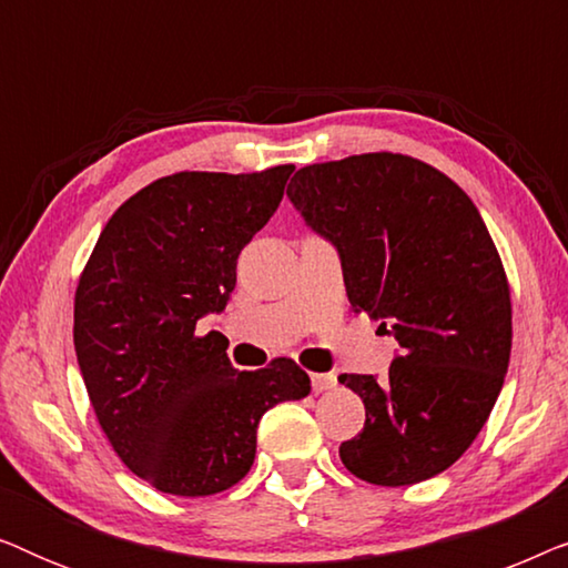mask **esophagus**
<instances>
[{
    "label": "esophagus",
    "mask_w": 568,
    "mask_h": 568,
    "mask_svg": "<svg viewBox=\"0 0 568 568\" xmlns=\"http://www.w3.org/2000/svg\"><path fill=\"white\" fill-rule=\"evenodd\" d=\"M310 383H313L315 393L331 390V387H336V375H323V372H315V375H310Z\"/></svg>",
    "instance_id": "34e87169"
}]
</instances>
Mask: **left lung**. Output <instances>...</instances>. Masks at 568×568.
Masks as SVG:
<instances>
[{
	"label": "left lung",
	"instance_id": "obj_1",
	"mask_svg": "<svg viewBox=\"0 0 568 568\" xmlns=\"http://www.w3.org/2000/svg\"><path fill=\"white\" fill-rule=\"evenodd\" d=\"M286 196L336 245L354 313L400 346L387 377H338L367 410L341 463L375 486L447 470L484 429L511 352L509 282L476 204L393 152L300 168Z\"/></svg>",
	"mask_w": 568,
	"mask_h": 568
}]
</instances>
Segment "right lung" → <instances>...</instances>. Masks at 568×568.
I'll return each instance as SVG.
<instances>
[{
    "label": "right lung",
    "instance_id": "add662e5",
    "mask_svg": "<svg viewBox=\"0 0 568 568\" xmlns=\"http://www.w3.org/2000/svg\"><path fill=\"white\" fill-rule=\"evenodd\" d=\"M294 165L185 173L144 185L100 232L74 294V352L100 429L139 478L209 496L251 470L261 416L310 393L286 356L237 372L216 331L237 255L271 220Z\"/></svg>",
    "mask_w": 568,
    "mask_h": 568
}]
</instances>
